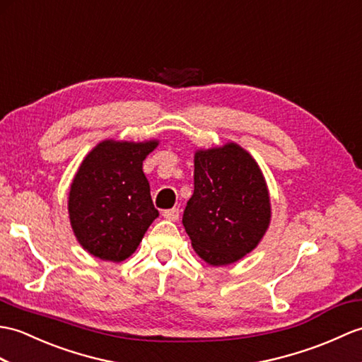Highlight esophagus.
<instances>
[{"instance_id": "1", "label": "esophagus", "mask_w": 362, "mask_h": 362, "mask_svg": "<svg viewBox=\"0 0 362 362\" xmlns=\"http://www.w3.org/2000/svg\"><path fill=\"white\" fill-rule=\"evenodd\" d=\"M179 208H171V209H165V211L162 213V216L165 217L166 221H171V222H175L179 219Z\"/></svg>"}]
</instances>
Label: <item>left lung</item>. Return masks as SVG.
Here are the masks:
<instances>
[{
  "label": "left lung",
  "mask_w": 362,
  "mask_h": 362,
  "mask_svg": "<svg viewBox=\"0 0 362 362\" xmlns=\"http://www.w3.org/2000/svg\"><path fill=\"white\" fill-rule=\"evenodd\" d=\"M272 221L270 192L248 151L234 141L197 149L194 192L182 223L200 259L213 267L245 257Z\"/></svg>",
  "instance_id": "obj_1"
}]
</instances>
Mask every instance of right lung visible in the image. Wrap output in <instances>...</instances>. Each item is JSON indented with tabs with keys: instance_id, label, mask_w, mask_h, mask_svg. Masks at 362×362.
Returning <instances> with one entry per match:
<instances>
[{
	"instance_id": "obj_1",
	"label": "right lung",
	"mask_w": 362,
	"mask_h": 362,
	"mask_svg": "<svg viewBox=\"0 0 362 362\" xmlns=\"http://www.w3.org/2000/svg\"><path fill=\"white\" fill-rule=\"evenodd\" d=\"M158 140L100 141L75 173L67 211L72 231L89 255L122 262L137 250L158 217L143 160Z\"/></svg>"
}]
</instances>
